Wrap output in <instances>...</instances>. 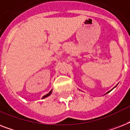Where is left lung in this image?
<instances>
[{"mask_svg":"<svg viewBox=\"0 0 130 130\" xmlns=\"http://www.w3.org/2000/svg\"><path fill=\"white\" fill-rule=\"evenodd\" d=\"M114 88H115V87H114ZM113 89H112V90H113ZM109 92H111V90L109 91ZM109 92H107V93H109Z\"/></svg>","mask_w":130,"mask_h":130,"instance_id":"left-lung-1","label":"left lung"}]
</instances>
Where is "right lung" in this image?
<instances>
[{"mask_svg": "<svg viewBox=\"0 0 130 130\" xmlns=\"http://www.w3.org/2000/svg\"><path fill=\"white\" fill-rule=\"evenodd\" d=\"M51 93H52V90L50 91V92H49V93H48L47 94L44 95V96L42 97V99H45V98H46V97H48V96H50V95H51Z\"/></svg>", "mask_w": 130, "mask_h": 130, "instance_id": "1", "label": "right lung"}]
</instances>
